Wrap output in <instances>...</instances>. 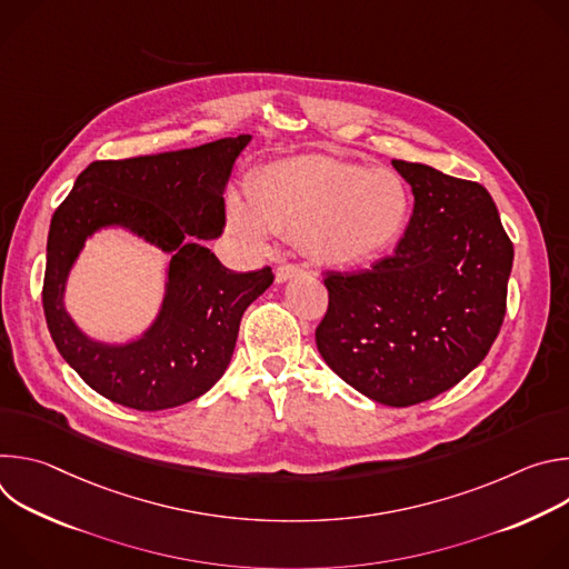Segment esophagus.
Here are the masks:
<instances>
[{
    "label": "esophagus",
    "mask_w": 569,
    "mask_h": 569,
    "mask_svg": "<svg viewBox=\"0 0 569 569\" xmlns=\"http://www.w3.org/2000/svg\"><path fill=\"white\" fill-rule=\"evenodd\" d=\"M301 272H303V270H301L299 266L283 263V266L277 268V281H279V283H286V281H290L292 277H297V274H301Z\"/></svg>",
    "instance_id": "34e87169"
}]
</instances>
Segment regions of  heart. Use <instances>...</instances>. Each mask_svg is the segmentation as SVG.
I'll return each mask as SVG.
<instances>
[{
	"mask_svg": "<svg viewBox=\"0 0 569 569\" xmlns=\"http://www.w3.org/2000/svg\"><path fill=\"white\" fill-rule=\"evenodd\" d=\"M248 201L227 202L233 236L257 250L270 246L272 233L299 240L308 259L329 268L382 257L412 216V193L396 171L317 154L266 167L250 182Z\"/></svg>",
	"mask_w": 569,
	"mask_h": 569,
	"instance_id": "obj_1",
	"label": "heart"
}]
</instances>
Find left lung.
Masks as SVG:
<instances>
[{"instance_id": "8db88e82", "label": "left lung", "mask_w": 569, "mask_h": 569, "mask_svg": "<svg viewBox=\"0 0 569 569\" xmlns=\"http://www.w3.org/2000/svg\"><path fill=\"white\" fill-rule=\"evenodd\" d=\"M415 211L391 257L371 270L329 272L317 349L367 398L408 408L466 378L489 353L513 268L498 207L477 182L391 159Z\"/></svg>"}]
</instances>
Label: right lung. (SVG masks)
Instances as JSON below:
<instances>
[{
	"label": "right lung",
	"instance_id": "add662e5",
	"mask_svg": "<svg viewBox=\"0 0 569 569\" xmlns=\"http://www.w3.org/2000/svg\"><path fill=\"white\" fill-rule=\"evenodd\" d=\"M250 139L94 161L56 209L42 288L47 327L67 365L112 402L157 412L207 393L233 356L242 312L272 286L270 268L231 272L204 246L222 233V193ZM103 228H123L172 254L156 319L126 343L90 339L63 303L79 252Z\"/></svg>",
	"mask_w": 569,
	"mask_h": 569
}]
</instances>
